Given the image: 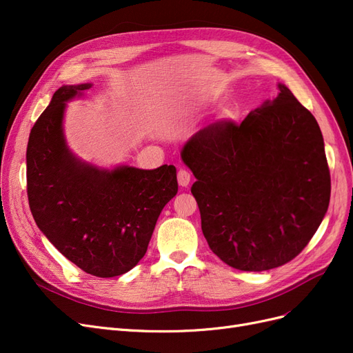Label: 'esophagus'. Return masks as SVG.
I'll return each mask as SVG.
<instances>
[{"instance_id": "1", "label": "esophagus", "mask_w": 353, "mask_h": 353, "mask_svg": "<svg viewBox=\"0 0 353 353\" xmlns=\"http://www.w3.org/2000/svg\"><path fill=\"white\" fill-rule=\"evenodd\" d=\"M190 179H191V175H190L187 169H179L178 170V184L181 187H188Z\"/></svg>"}]
</instances>
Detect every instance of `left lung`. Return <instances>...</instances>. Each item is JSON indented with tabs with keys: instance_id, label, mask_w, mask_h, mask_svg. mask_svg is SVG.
<instances>
[{
	"instance_id": "left-lung-1",
	"label": "left lung",
	"mask_w": 353,
	"mask_h": 353,
	"mask_svg": "<svg viewBox=\"0 0 353 353\" xmlns=\"http://www.w3.org/2000/svg\"><path fill=\"white\" fill-rule=\"evenodd\" d=\"M236 125L212 123L184 144L181 159L210 250L240 271L290 262L314 237L330 203L321 130L284 83Z\"/></svg>"
}]
</instances>
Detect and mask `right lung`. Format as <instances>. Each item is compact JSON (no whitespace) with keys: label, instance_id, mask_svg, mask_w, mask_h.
Instances as JSON below:
<instances>
[{"label":"right lung","instance_id":"right-lung-1","mask_svg":"<svg viewBox=\"0 0 353 353\" xmlns=\"http://www.w3.org/2000/svg\"><path fill=\"white\" fill-rule=\"evenodd\" d=\"M91 87L63 85L32 128L28 199L38 228L63 256L87 274L109 279L143 259L178 183L174 165L104 169L70 152L63 131L66 103Z\"/></svg>","mask_w":353,"mask_h":353}]
</instances>
